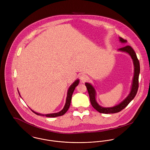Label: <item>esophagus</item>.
<instances>
[{
  "instance_id": "obj_1",
  "label": "esophagus",
  "mask_w": 150,
  "mask_h": 150,
  "mask_svg": "<svg viewBox=\"0 0 150 150\" xmlns=\"http://www.w3.org/2000/svg\"><path fill=\"white\" fill-rule=\"evenodd\" d=\"M87 79H88L87 76L86 75V74H82L80 76V79H81V80L83 82L86 81V80H87Z\"/></svg>"
}]
</instances>
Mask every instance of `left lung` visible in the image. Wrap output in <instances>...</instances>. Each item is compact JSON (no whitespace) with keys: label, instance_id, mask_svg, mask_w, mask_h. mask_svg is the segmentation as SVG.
<instances>
[{"label":"left lung","instance_id":"1","mask_svg":"<svg viewBox=\"0 0 150 150\" xmlns=\"http://www.w3.org/2000/svg\"><path fill=\"white\" fill-rule=\"evenodd\" d=\"M120 42L121 43H127V41L126 40H124L122 38L119 37ZM118 51H121L124 52L128 53L129 55L130 56L133 64L134 66V76L132 80V83L131 89L130 91V93H129L128 96L124 99L120 103H119L117 105H115L113 107H104L100 106L96 100V92L95 89L94 87L92 86L90 83H86L85 85L87 88L90 102L91 103L95 110H96L98 112L100 113L103 114H112V113H116L121 111L122 110H123L124 108L127 107L129 103L134 99L135 97L138 88H139V76L140 74V63L137 59V55L133 50V49L129 45H126L124 47L121 48L118 50Z\"/></svg>","mask_w":150,"mask_h":150}]
</instances>
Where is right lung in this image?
<instances>
[{
	"mask_svg": "<svg viewBox=\"0 0 150 150\" xmlns=\"http://www.w3.org/2000/svg\"><path fill=\"white\" fill-rule=\"evenodd\" d=\"M79 81H80V80L79 79H77L71 86H69V88L68 89V91H67V97H66V103H65L64 107L63 108V109L61 111H59L58 112H55V113L42 114H40V113L36 112L35 111H33V110H32V109H31V110L34 113H35L36 114L38 115H43V116H45L47 117H59V116H61V115H64V114L66 113V112L68 110L69 108L70 107L73 93L75 88H76V87L79 85ZM18 92L19 93L20 96H21L18 91Z\"/></svg>",
	"mask_w": 150,
	"mask_h": 150,
	"instance_id": "1",
	"label": "right lung"
}]
</instances>
